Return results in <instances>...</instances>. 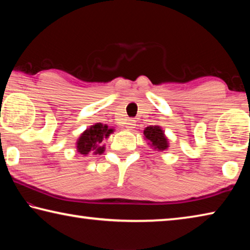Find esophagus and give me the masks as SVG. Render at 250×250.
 <instances>
[{
    "label": "esophagus",
    "mask_w": 250,
    "mask_h": 250,
    "mask_svg": "<svg viewBox=\"0 0 250 250\" xmlns=\"http://www.w3.org/2000/svg\"><path fill=\"white\" fill-rule=\"evenodd\" d=\"M125 128L128 130H133L135 128V121L134 120H128L125 122Z\"/></svg>",
    "instance_id": "1"
}]
</instances>
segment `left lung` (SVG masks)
<instances>
[{
    "instance_id": "obj_1",
    "label": "left lung",
    "mask_w": 250,
    "mask_h": 250,
    "mask_svg": "<svg viewBox=\"0 0 250 250\" xmlns=\"http://www.w3.org/2000/svg\"><path fill=\"white\" fill-rule=\"evenodd\" d=\"M145 134V140L154 151L163 152L168 149V139L167 138L166 133L162 126L160 125H149L143 130Z\"/></svg>"
}]
</instances>
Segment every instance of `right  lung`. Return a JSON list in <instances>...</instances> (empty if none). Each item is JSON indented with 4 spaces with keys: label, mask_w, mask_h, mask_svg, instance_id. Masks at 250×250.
I'll use <instances>...</instances> for the list:
<instances>
[{
    "label": "right lung",
    "mask_w": 250,
    "mask_h": 250,
    "mask_svg": "<svg viewBox=\"0 0 250 250\" xmlns=\"http://www.w3.org/2000/svg\"><path fill=\"white\" fill-rule=\"evenodd\" d=\"M115 129L109 128L107 125L95 124L87 128L83 132L79 135L76 142V149L78 153L83 156L88 154H103L104 152V145H103V140L108 139L109 135L113 133Z\"/></svg>",
    "instance_id": "right-lung-1"
}]
</instances>
